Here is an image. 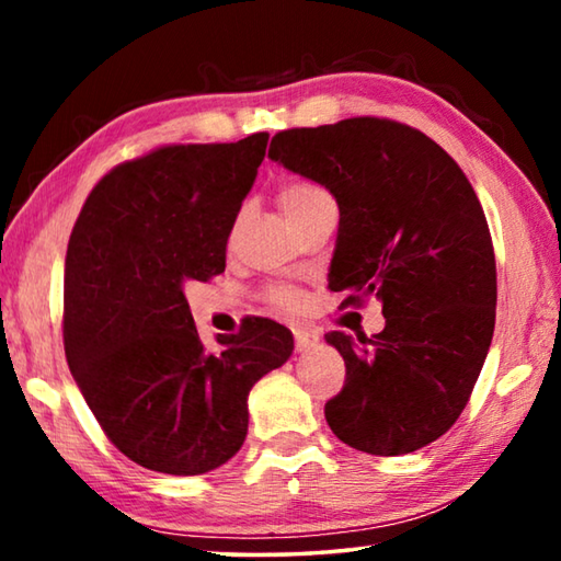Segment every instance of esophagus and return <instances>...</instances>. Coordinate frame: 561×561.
Here are the masks:
<instances>
[{
  "mask_svg": "<svg viewBox=\"0 0 561 561\" xmlns=\"http://www.w3.org/2000/svg\"><path fill=\"white\" fill-rule=\"evenodd\" d=\"M291 334H294V346H297V351H307V348H311L319 341L317 331L304 329V327H297V329L291 331Z\"/></svg>",
  "mask_w": 561,
  "mask_h": 561,
  "instance_id": "34e87169",
  "label": "esophagus"
}]
</instances>
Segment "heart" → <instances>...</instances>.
<instances>
[{
  "instance_id": "b5f03b06",
  "label": "heart",
  "mask_w": 561,
  "mask_h": 561,
  "mask_svg": "<svg viewBox=\"0 0 561 561\" xmlns=\"http://www.w3.org/2000/svg\"><path fill=\"white\" fill-rule=\"evenodd\" d=\"M277 203L289 225L307 220L309 215L324 210V207H336L329 190L321 187L319 183H311V180H291V183H284L277 193ZM264 299L277 309H291L297 307L299 294L297 289L287 287V284H272V287L264 289Z\"/></svg>"
}]
</instances>
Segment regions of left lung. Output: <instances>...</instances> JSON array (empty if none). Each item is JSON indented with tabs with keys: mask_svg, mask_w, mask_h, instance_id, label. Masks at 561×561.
Wrapping results in <instances>:
<instances>
[{
	"mask_svg": "<svg viewBox=\"0 0 561 561\" xmlns=\"http://www.w3.org/2000/svg\"><path fill=\"white\" fill-rule=\"evenodd\" d=\"M270 158L336 197L329 287L348 291L346 307L383 304L381 334H327L346 364L324 405L329 428L371 455L438 440L468 405L495 331V250L470 180L425 133L376 116L279 130Z\"/></svg>",
	"mask_w": 561,
	"mask_h": 561,
	"instance_id": "8db88e82",
	"label": "left lung"
}]
</instances>
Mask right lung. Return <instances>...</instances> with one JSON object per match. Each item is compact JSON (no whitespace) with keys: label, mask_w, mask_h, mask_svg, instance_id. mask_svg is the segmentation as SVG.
I'll use <instances>...</instances> for the list:
<instances>
[{"label":"right lung","mask_w":561,"mask_h":561,"mask_svg":"<svg viewBox=\"0 0 561 561\" xmlns=\"http://www.w3.org/2000/svg\"><path fill=\"white\" fill-rule=\"evenodd\" d=\"M267 138L173 144L123 160L71 230L66 360L106 438L148 470L203 474L230 460L244 443L252 386L291 356V331L262 317L207 351L183 294L225 272Z\"/></svg>","instance_id":"1"}]
</instances>
